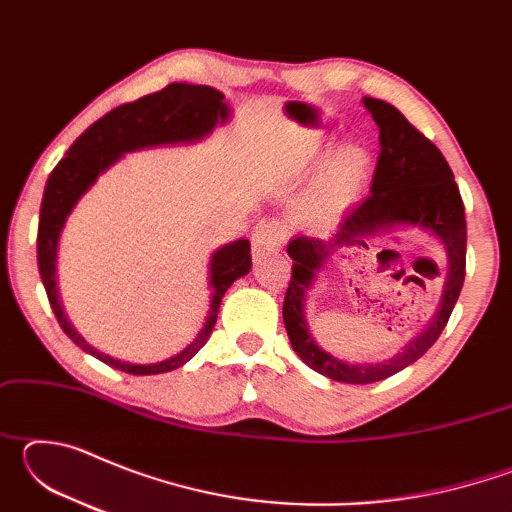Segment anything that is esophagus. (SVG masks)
I'll return each mask as SVG.
<instances>
[{"mask_svg":"<svg viewBox=\"0 0 512 512\" xmlns=\"http://www.w3.org/2000/svg\"><path fill=\"white\" fill-rule=\"evenodd\" d=\"M253 250L255 255H268V253H275V250H280V246L284 244V228L277 221H262L257 223V228L253 230Z\"/></svg>","mask_w":512,"mask_h":512,"instance_id":"1","label":"esophagus"}]
</instances>
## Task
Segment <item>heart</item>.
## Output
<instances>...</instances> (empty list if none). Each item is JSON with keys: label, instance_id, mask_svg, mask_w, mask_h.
<instances>
[{"label": "heart", "instance_id": "1", "mask_svg": "<svg viewBox=\"0 0 512 512\" xmlns=\"http://www.w3.org/2000/svg\"><path fill=\"white\" fill-rule=\"evenodd\" d=\"M323 155L325 142L305 144L293 153L291 167L298 176H307V173L314 171ZM368 171L370 155L359 142H343L334 146L324 164L314 173V178H311L305 201L300 205V214L307 221L332 219L334 214L345 210L361 194L368 180Z\"/></svg>", "mask_w": 512, "mask_h": 512}]
</instances>
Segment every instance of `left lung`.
Segmentation results:
<instances>
[{"instance_id":"1","label":"left lung","mask_w":512,"mask_h":512,"mask_svg":"<svg viewBox=\"0 0 512 512\" xmlns=\"http://www.w3.org/2000/svg\"><path fill=\"white\" fill-rule=\"evenodd\" d=\"M361 101L379 128V158L370 196L345 216L334 237H293L289 241L287 253L293 259V271L282 307L293 352L311 370L341 384H372L418 361L443 334L465 280V207L445 155L415 131L409 119L391 103L372 97ZM402 227L427 231L446 250L448 273L437 314L391 360L354 364L320 349L308 332L304 302L328 257L339 247L366 245V238Z\"/></svg>"}]
</instances>
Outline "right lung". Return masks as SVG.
Here are the masks:
<instances>
[{"label": "right lung", "mask_w": 512, "mask_h": 512, "mask_svg": "<svg viewBox=\"0 0 512 512\" xmlns=\"http://www.w3.org/2000/svg\"><path fill=\"white\" fill-rule=\"evenodd\" d=\"M230 115L232 110L225 103L223 92L210 88V85L171 83L160 92L146 94V97L133 103H124V106L110 110L108 115L94 121L88 131L69 146L65 158L56 164L45 185L38 223V268L49 305L54 309L63 332L83 352L92 354V357L108 363L112 368L128 372V375H160V372L176 370L203 348L214 329L225 291L253 266L248 239H237L232 244L216 248L212 253L210 282H207L212 289L210 311H207L205 325L196 339L185 350L164 361L131 363L92 348L76 332L72 320L67 318L56 280L60 235H63L65 223L69 214L74 212L76 203L88 194V189L97 183L101 173H106L126 153L153 149V146L196 144L205 140L207 135H212L219 124H228Z\"/></svg>", "instance_id": "obj_1"}]
</instances>
